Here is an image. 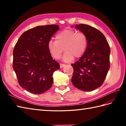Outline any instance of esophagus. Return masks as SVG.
I'll use <instances>...</instances> for the list:
<instances>
[{
	"label": "esophagus",
	"mask_w": 126,
	"mask_h": 126,
	"mask_svg": "<svg viewBox=\"0 0 126 126\" xmlns=\"http://www.w3.org/2000/svg\"><path fill=\"white\" fill-rule=\"evenodd\" d=\"M66 65L65 64H60V68H63V67H64V66H65Z\"/></svg>",
	"instance_id": "esophagus-1"
}]
</instances>
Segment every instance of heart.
Segmentation results:
<instances>
[{
  "instance_id": "1",
  "label": "heart",
  "mask_w": 126,
  "mask_h": 126,
  "mask_svg": "<svg viewBox=\"0 0 126 126\" xmlns=\"http://www.w3.org/2000/svg\"><path fill=\"white\" fill-rule=\"evenodd\" d=\"M56 41L50 40L47 43V49L55 59L60 58L63 50L62 57L64 62H70L74 57L79 58L83 55L87 46V37L82 32H77L72 30H65L56 35Z\"/></svg>"
}]
</instances>
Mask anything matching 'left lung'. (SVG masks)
<instances>
[{"mask_svg":"<svg viewBox=\"0 0 126 126\" xmlns=\"http://www.w3.org/2000/svg\"><path fill=\"white\" fill-rule=\"evenodd\" d=\"M75 28L86 35L88 41L83 55L71 64V82L77 89L90 92L100 87L106 79L110 68V49L105 36L97 29L83 24Z\"/></svg>","mask_w":126,"mask_h":126,"instance_id":"obj_1","label":"left lung"}]
</instances>
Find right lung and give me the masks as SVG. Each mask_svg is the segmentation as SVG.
Listing matches in <instances>:
<instances>
[{"label":"right lung","mask_w":126,"mask_h":126,"mask_svg":"<svg viewBox=\"0 0 126 126\" xmlns=\"http://www.w3.org/2000/svg\"><path fill=\"white\" fill-rule=\"evenodd\" d=\"M60 28L38 26L24 32L13 51V68L19 84L34 94L47 92L53 84V72L60 69L47 49L50 38Z\"/></svg>","instance_id":"right-lung-1"}]
</instances>
